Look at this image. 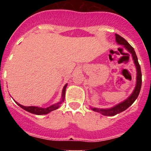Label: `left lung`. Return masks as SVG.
<instances>
[{
  "label": "left lung",
  "mask_w": 151,
  "mask_h": 151,
  "mask_svg": "<svg viewBox=\"0 0 151 151\" xmlns=\"http://www.w3.org/2000/svg\"><path fill=\"white\" fill-rule=\"evenodd\" d=\"M115 41H116V42L118 45L123 46V47L132 55V59H133L134 63V65L135 66H136L137 69L136 86H135V88L134 89L132 94H131L126 99L121 101L119 104H116L115 106H112V107L108 108V109H100V108L92 107V106H91V109H92L93 111L99 112L101 115H105V116H114V115H117V114L118 113H121V112H123V111L126 110L127 108H129L131 105L134 102L135 100L137 99L139 92H140L142 85L141 68L140 66H139V62H138V59L137 57L136 53H135L133 47L128 43L127 41L125 40V39H123V37H121L120 35L115 34Z\"/></svg>",
  "instance_id": "obj_1"
}]
</instances>
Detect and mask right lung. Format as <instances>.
Masks as SVG:
<instances>
[{
    "instance_id": "add662e5",
    "label": "right lung",
    "mask_w": 151,
    "mask_h": 151,
    "mask_svg": "<svg viewBox=\"0 0 151 151\" xmlns=\"http://www.w3.org/2000/svg\"><path fill=\"white\" fill-rule=\"evenodd\" d=\"M67 85L68 84H66L64 85V87H63V91H62V96H61V99H60V101H58V103H56V104H52L51 105V106H48V107L42 108V107H39V106H23V105H21L20 104L17 102V101H15V102L17 103V104L18 106H20L21 108H22L23 109L26 110L27 112H30V113L32 114H35V115H46V114L50 113V112H52V111L58 109V108L60 106V104L63 102V101H64L65 99V93H66V89Z\"/></svg>"
}]
</instances>
